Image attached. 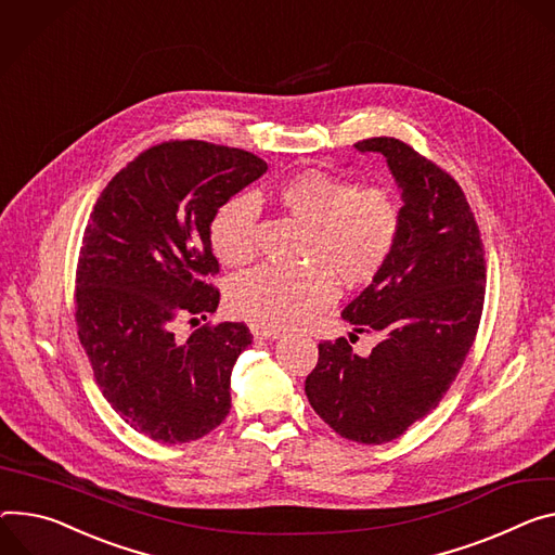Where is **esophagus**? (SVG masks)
Instances as JSON below:
<instances>
[{
	"mask_svg": "<svg viewBox=\"0 0 555 555\" xmlns=\"http://www.w3.org/2000/svg\"><path fill=\"white\" fill-rule=\"evenodd\" d=\"M251 332H255L257 338H279L281 332L279 330H268V327H251Z\"/></svg>",
	"mask_w": 555,
	"mask_h": 555,
	"instance_id": "obj_1",
	"label": "esophagus"
}]
</instances>
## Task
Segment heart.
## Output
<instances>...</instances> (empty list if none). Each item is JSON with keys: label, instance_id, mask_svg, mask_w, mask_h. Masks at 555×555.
Here are the masks:
<instances>
[{"label": "heart", "instance_id": "obj_1", "mask_svg": "<svg viewBox=\"0 0 555 555\" xmlns=\"http://www.w3.org/2000/svg\"><path fill=\"white\" fill-rule=\"evenodd\" d=\"M276 204L310 228L304 270L261 268L230 283V310L259 327L287 330L321 314L338 294L336 276L361 287L389 266L402 212L396 194L383 185L359 183L323 170H300L279 183ZM257 201L238 194L215 210L208 238L215 257L228 268L257 257Z\"/></svg>", "mask_w": 555, "mask_h": 555}]
</instances>
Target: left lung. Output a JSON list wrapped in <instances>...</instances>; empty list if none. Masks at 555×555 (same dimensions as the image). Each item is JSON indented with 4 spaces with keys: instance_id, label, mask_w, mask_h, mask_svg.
<instances>
[{
    "instance_id": "8db88e82",
    "label": "left lung",
    "mask_w": 555,
    "mask_h": 555,
    "mask_svg": "<svg viewBox=\"0 0 555 555\" xmlns=\"http://www.w3.org/2000/svg\"><path fill=\"white\" fill-rule=\"evenodd\" d=\"M354 147L387 159L405 204L389 266L343 310L357 332L380 340L365 359L347 338L319 343L306 393L343 438L383 444L427 416L456 380L480 325L487 270L480 230L456 179L393 137Z\"/></svg>"
}]
</instances>
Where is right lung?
Returning <instances> with one entry per match:
<instances>
[{
  "label": "right lung",
  "mask_w": 555,
  "mask_h": 555,
  "mask_svg": "<svg viewBox=\"0 0 555 555\" xmlns=\"http://www.w3.org/2000/svg\"><path fill=\"white\" fill-rule=\"evenodd\" d=\"M266 170L238 147L164 141L121 168L92 208L77 263V336L113 410L157 442L206 436L232 408L247 325L206 323L188 340L175 325L217 312L210 219Z\"/></svg>",
  "instance_id": "1"
}]
</instances>
